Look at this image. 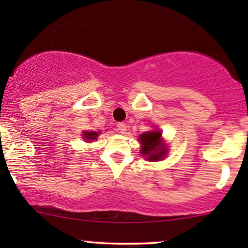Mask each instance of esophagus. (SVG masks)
I'll use <instances>...</instances> for the list:
<instances>
[{
    "mask_svg": "<svg viewBox=\"0 0 248 248\" xmlns=\"http://www.w3.org/2000/svg\"><path fill=\"white\" fill-rule=\"evenodd\" d=\"M116 127H117V130L120 131L122 134H124L125 132H126V124H125V123H117Z\"/></svg>",
    "mask_w": 248,
    "mask_h": 248,
    "instance_id": "obj_1",
    "label": "esophagus"
}]
</instances>
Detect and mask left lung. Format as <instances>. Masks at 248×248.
<instances>
[{
    "mask_svg": "<svg viewBox=\"0 0 248 248\" xmlns=\"http://www.w3.org/2000/svg\"><path fill=\"white\" fill-rule=\"evenodd\" d=\"M139 140L142 144L141 154L142 155H145L148 160H160L162 157H165L166 150L160 144L161 132H145V133H142L140 135Z\"/></svg>",
    "mask_w": 248,
    "mask_h": 248,
    "instance_id": "8db88e82",
    "label": "left lung"
}]
</instances>
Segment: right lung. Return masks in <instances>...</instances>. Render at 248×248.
I'll return each instance as SVG.
<instances>
[{
	"label": "right lung",
	"instance_id": "right-lung-1",
	"mask_svg": "<svg viewBox=\"0 0 248 248\" xmlns=\"http://www.w3.org/2000/svg\"><path fill=\"white\" fill-rule=\"evenodd\" d=\"M98 134L99 133H97V132H84L83 138L86 139L87 141H91V140H94V139L98 137Z\"/></svg>",
	"mask_w": 248,
	"mask_h": 248
}]
</instances>
